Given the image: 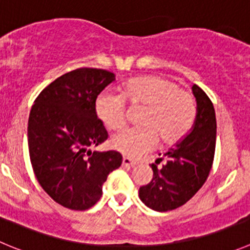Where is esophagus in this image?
<instances>
[{
    "mask_svg": "<svg viewBox=\"0 0 250 250\" xmlns=\"http://www.w3.org/2000/svg\"><path fill=\"white\" fill-rule=\"evenodd\" d=\"M122 166L125 168H132V167H134V166H136V162H133L132 159L127 158V157H123Z\"/></svg>",
    "mask_w": 250,
    "mask_h": 250,
    "instance_id": "34e87169",
    "label": "esophagus"
}]
</instances>
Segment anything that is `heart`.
I'll list each match as a JSON object with an SVG mask.
<instances>
[{
    "label": "heart",
    "instance_id": "b5f03b06",
    "mask_svg": "<svg viewBox=\"0 0 250 250\" xmlns=\"http://www.w3.org/2000/svg\"><path fill=\"white\" fill-rule=\"evenodd\" d=\"M125 101L145 108L142 128L121 130L111 138V147L129 158L149 152L158 139L162 146L175 145L189 132L197 114L192 93L161 76H142L125 82L121 96L101 93L94 102L96 116L109 129H120L125 125Z\"/></svg>",
    "mask_w": 250,
    "mask_h": 250
}]
</instances>
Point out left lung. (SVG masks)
I'll use <instances>...</instances> for the list:
<instances>
[{
    "mask_svg": "<svg viewBox=\"0 0 250 250\" xmlns=\"http://www.w3.org/2000/svg\"><path fill=\"white\" fill-rule=\"evenodd\" d=\"M197 114L189 132L152 164L153 178L139 188V199L148 208L167 212L189 201L208 178L217 138V120L212 101L197 84L192 87ZM161 156V154H159Z\"/></svg>",
    "mask_w": 250,
    "mask_h": 250,
    "instance_id": "8db88e82",
    "label": "left lung"
}]
</instances>
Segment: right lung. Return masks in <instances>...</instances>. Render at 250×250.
I'll list each match as a JSON object with an SVG mask.
<instances>
[{
  "label": "right lung",
  "mask_w": 250,
  "mask_h": 250,
  "mask_svg": "<svg viewBox=\"0 0 250 250\" xmlns=\"http://www.w3.org/2000/svg\"><path fill=\"white\" fill-rule=\"evenodd\" d=\"M114 80L105 69H75L49 83L31 108L27 138L33 172L44 192L66 208L93 207L109 173L122 164L116 150H91L108 138L94 102Z\"/></svg>",
  "instance_id": "right-lung-1"
}]
</instances>
